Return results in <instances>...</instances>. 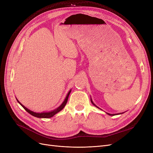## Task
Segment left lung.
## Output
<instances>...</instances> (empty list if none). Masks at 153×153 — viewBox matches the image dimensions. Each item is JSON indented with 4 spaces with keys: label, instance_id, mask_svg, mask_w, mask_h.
<instances>
[{
    "label": "left lung",
    "instance_id": "8db88e82",
    "mask_svg": "<svg viewBox=\"0 0 153 153\" xmlns=\"http://www.w3.org/2000/svg\"><path fill=\"white\" fill-rule=\"evenodd\" d=\"M91 102H92V104H93V105H94V106H96V105H94V104L93 103V102H92V101L91 100ZM96 106V107H98V106ZM108 114V115H114V114Z\"/></svg>",
    "mask_w": 153,
    "mask_h": 153
}]
</instances>
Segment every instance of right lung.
<instances>
[{"label":"right lung","mask_w":153,"mask_h":153,"mask_svg":"<svg viewBox=\"0 0 153 153\" xmlns=\"http://www.w3.org/2000/svg\"><path fill=\"white\" fill-rule=\"evenodd\" d=\"M70 92H71V91H69V92H68V95L66 96V99L64 100V102L62 103V105L61 106H59V107H58L57 109H55V110L52 111V112H43V113H36V112H32V111L29 110L28 108H27L26 107H25V106L23 105L21 103H20V101H18V100L17 99L16 100L18 101V102L22 105V107L24 108L27 111V112L29 113L32 115H33V116L36 117H39V118H50V117H53L55 114H56L57 113H58L59 112H60V111H61V110H62L64 108V106H65L66 104L67 103V101H68V97H69V94H70Z\"/></svg>","instance_id":"1"}]
</instances>
